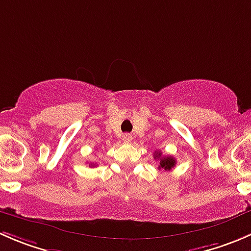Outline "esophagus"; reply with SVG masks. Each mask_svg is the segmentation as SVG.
<instances>
[{
	"mask_svg": "<svg viewBox=\"0 0 251 251\" xmlns=\"http://www.w3.org/2000/svg\"><path fill=\"white\" fill-rule=\"evenodd\" d=\"M123 141L124 143H131V141H132V136H131L130 133H125V135L123 136Z\"/></svg>",
	"mask_w": 251,
	"mask_h": 251,
	"instance_id": "obj_1",
	"label": "esophagus"
}]
</instances>
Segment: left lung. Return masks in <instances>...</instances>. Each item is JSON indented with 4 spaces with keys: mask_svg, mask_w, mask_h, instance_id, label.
<instances>
[{
    "mask_svg": "<svg viewBox=\"0 0 251 251\" xmlns=\"http://www.w3.org/2000/svg\"><path fill=\"white\" fill-rule=\"evenodd\" d=\"M154 159L159 160V169H164V170L169 171L176 165V159H174L173 156L168 155V156H164L161 151H155L154 153Z\"/></svg>",
    "mask_w": 251,
    "mask_h": 251,
    "instance_id": "left-lung-1",
    "label": "left lung"
}]
</instances>
